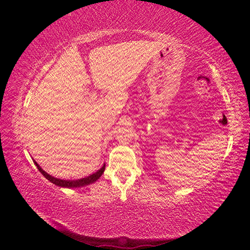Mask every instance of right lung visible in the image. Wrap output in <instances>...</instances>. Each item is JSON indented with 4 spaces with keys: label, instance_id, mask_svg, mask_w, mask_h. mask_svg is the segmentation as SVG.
I'll return each mask as SVG.
<instances>
[{
    "label": "right lung",
    "instance_id": "right-lung-1",
    "mask_svg": "<svg viewBox=\"0 0 250 250\" xmlns=\"http://www.w3.org/2000/svg\"><path fill=\"white\" fill-rule=\"evenodd\" d=\"M34 163L36 164L37 168H39V171L43 174L46 179L48 181L52 182L53 184L57 185V186H61V188H82V186H86V185H89L91 183H94L97 180L99 179V177L103 175V173L105 168V164H104V167L100 168V170L97 171L94 174H91L87 177H83V179H79V180H62V179H56V177H54L52 175H49L48 173H46L43 168H42L37 162L34 161Z\"/></svg>",
    "mask_w": 250,
    "mask_h": 250
}]
</instances>
